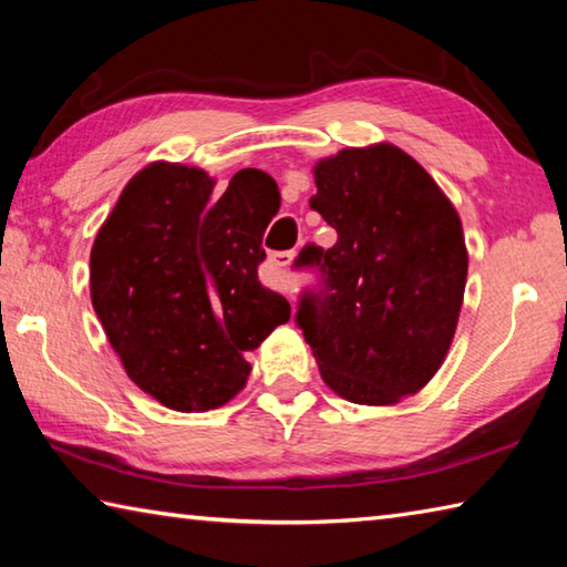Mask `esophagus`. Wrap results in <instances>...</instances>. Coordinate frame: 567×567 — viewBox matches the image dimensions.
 Wrapping results in <instances>:
<instances>
[{"label": "esophagus", "mask_w": 567, "mask_h": 567, "mask_svg": "<svg viewBox=\"0 0 567 567\" xmlns=\"http://www.w3.org/2000/svg\"><path fill=\"white\" fill-rule=\"evenodd\" d=\"M292 257H295V252H272L270 255V265L275 267V270H285V267L292 262ZM270 285L275 287V290H282L285 295H292V290H290V287H287V280H285L282 275H272L270 277Z\"/></svg>", "instance_id": "1"}]
</instances>
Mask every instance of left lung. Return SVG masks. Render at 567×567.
<instances>
[{
    "label": "left lung",
    "mask_w": 567,
    "mask_h": 567,
    "mask_svg": "<svg viewBox=\"0 0 567 567\" xmlns=\"http://www.w3.org/2000/svg\"><path fill=\"white\" fill-rule=\"evenodd\" d=\"M310 207L338 229L330 249L307 245L295 267L318 265L297 324L340 398L395 405L433 380L453 344L467 280L457 209L408 152L378 142L315 165Z\"/></svg>",
    "instance_id": "8db88e82"
}]
</instances>
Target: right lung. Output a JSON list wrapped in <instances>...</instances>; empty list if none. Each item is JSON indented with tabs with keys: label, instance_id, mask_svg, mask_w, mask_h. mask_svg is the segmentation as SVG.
<instances>
[{
	"label": "right lung",
	"instance_id": "right-lung-1",
	"mask_svg": "<svg viewBox=\"0 0 567 567\" xmlns=\"http://www.w3.org/2000/svg\"><path fill=\"white\" fill-rule=\"evenodd\" d=\"M205 169L152 162L94 237L90 295L130 380L177 412H205L245 388V352L290 320L262 287V235L280 209L275 179L243 169L223 197Z\"/></svg>",
	"mask_w": 567,
	"mask_h": 567
}]
</instances>
